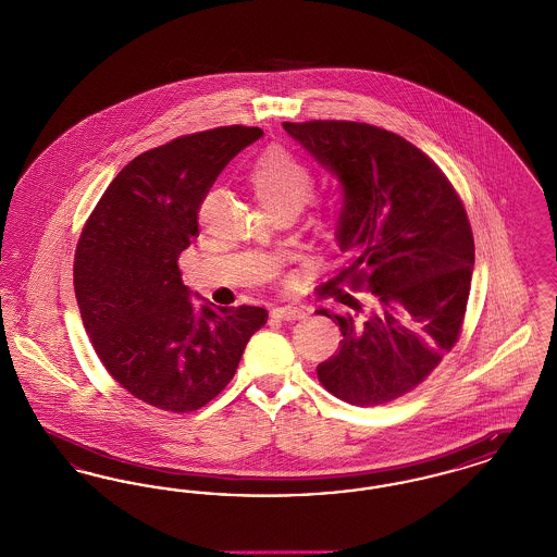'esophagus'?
<instances>
[{
    "mask_svg": "<svg viewBox=\"0 0 557 557\" xmlns=\"http://www.w3.org/2000/svg\"><path fill=\"white\" fill-rule=\"evenodd\" d=\"M271 315L277 319H284V321H294V319H302L307 313L302 311V309H298V307H275L273 311H271Z\"/></svg>",
    "mask_w": 557,
    "mask_h": 557,
    "instance_id": "34e87169",
    "label": "esophagus"
}]
</instances>
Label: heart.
Here are the masks:
<instances>
[{"label": "heart", "mask_w": 557, "mask_h": 557, "mask_svg": "<svg viewBox=\"0 0 557 557\" xmlns=\"http://www.w3.org/2000/svg\"><path fill=\"white\" fill-rule=\"evenodd\" d=\"M248 180L267 211L300 207L311 198L313 173L286 148H269L250 164Z\"/></svg>", "instance_id": "obj_1"}]
</instances>
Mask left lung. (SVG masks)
I'll return each mask as SVG.
<instances>
[{
  "label": "left lung",
  "instance_id": "obj_1",
  "mask_svg": "<svg viewBox=\"0 0 557 557\" xmlns=\"http://www.w3.org/2000/svg\"><path fill=\"white\" fill-rule=\"evenodd\" d=\"M343 186L336 225L348 255L343 294L357 315L319 309L341 325V348L319 363V382L350 405L371 407L413 391L455 345L474 271L466 209L445 173L397 133L352 121L284 123Z\"/></svg>",
  "mask_w": 557,
  "mask_h": 557
}]
</instances>
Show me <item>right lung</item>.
<instances>
[{
  "label": "right lung",
  "mask_w": 557,
  "mask_h": 557,
  "mask_svg": "<svg viewBox=\"0 0 557 557\" xmlns=\"http://www.w3.org/2000/svg\"><path fill=\"white\" fill-rule=\"evenodd\" d=\"M261 135L219 127L135 157L83 227L75 294L85 332L110 375L164 411H196L216 397L267 323L261 307H198L177 267L214 180Z\"/></svg>",
  "instance_id": "obj_1"
}]
</instances>
